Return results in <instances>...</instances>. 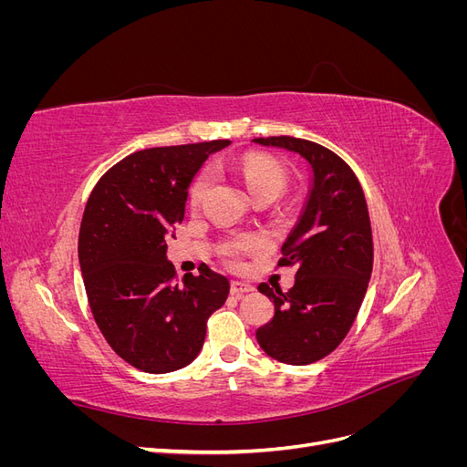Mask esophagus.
Wrapping results in <instances>:
<instances>
[{
  "mask_svg": "<svg viewBox=\"0 0 467 467\" xmlns=\"http://www.w3.org/2000/svg\"><path fill=\"white\" fill-rule=\"evenodd\" d=\"M230 290H232V294H235V296H242V294L251 292V290H253V286H251V285H245V282L234 280V282H232V286H230Z\"/></svg>",
  "mask_w": 467,
  "mask_h": 467,
  "instance_id": "1",
  "label": "esophagus"
}]
</instances>
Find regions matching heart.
Segmentation results:
<instances>
[{"label":"heart","mask_w":467,"mask_h":467,"mask_svg":"<svg viewBox=\"0 0 467 467\" xmlns=\"http://www.w3.org/2000/svg\"><path fill=\"white\" fill-rule=\"evenodd\" d=\"M230 169H234L239 177L244 179L249 194L255 199L259 194H280L286 187V173L276 161L265 158V155H245L242 161L232 163ZM210 185L208 173H201L192 181L189 199L192 206H199L204 199V194ZM259 242L255 237H237L232 242H225L222 247V253L232 265L239 263V257L245 255V253L257 251Z\"/></svg>","instance_id":"b5f03b06"}]
</instances>
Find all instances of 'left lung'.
<instances>
[{
	"instance_id": "left-lung-1",
	"label": "left lung",
	"mask_w": 467,
	"mask_h": 467,
	"mask_svg": "<svg viewBox=\"0 0 467 467\" xmlns=\"http://www.w3.org/2000/svg\"><path fill=\"white\" fill-rule=\"evenodd\" d=\"M253 142L296 151L312 169L304 210L278 261L296 266V282L288 292L259 285L275 302V317L257 329V343L271 358L312 364L341 345L368 288L374 261L368 206L357 175L331 150L292 136Z\"/></svg>"
}]
</instances>
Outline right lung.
I'll return each instance as SVG.
<instances>
[{
  "instance_id": "right-lung-1",
  "label": "right lung",
  "mask_w": 467,
  "mask_h": 467,
  "mask_svg": "<svg viewBox=\"0 0 467 467\" xmlns=\"http://www.w3.org/2000/svg\"><path fill=\"white\" fill-rule=\"evenodd\" d=\"M225 146L230 140L134 151L99 179L83 212L78 255L95 323L142 372H173L199 357L206 321L230 294L228 278L206 265L175 285L165 255L192 177Z\"/></svg>"
}]
</instances>
